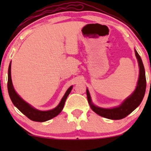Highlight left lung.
<instances>
[{
	"mask_svg": "<svg viewBox=\"0 0 151 151\" xmlns=\"http://www.w3.org/2000/svg\"><path fill=\"white\" fill-rule=\"evenodd\" d=\"M135 53L138 59L140 68L138 84H137L136 89L134 92L129 97L126 99L125 101L121 104V106L113 109H103L96 106L91 103L89 92L88 89H86V95H87L88 101H89L90 106L93 111L98 115L106 118V119H112V120H119L127 116L141 103L142 100L144 97L145 89H146V79H145L144 66H143L141 57L137 52L136 50H135Z\"/></svg>",
	"mask_w": 151,
	"mask_h": 151,
	"instance_id": "1",
	"label": "left lung"
}]
</instances>
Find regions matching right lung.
Here are the masks:
<instances>
[{
    "label": "right lung",
    "instance_id": "add662e5",
    "mask_svg": "<svg viewBox=\"0 0 151 151\" xmlns=\"http://www.w3.org/2000/svg\"><path fill=\"white\" fill-rule=\"evenodd\" d=\"M10 68H11V65H9L8 67V93L10 99L15 106L18 108L20 111L22 112L24 115H25L28 119L34 121H37V122H44V121H48L52 118L57 116L60 112L62 111L63 109L64 105H65V101L67 99V96L70 94L71 90L72 89V86H71L67 91H66L65 94L62 97L61 101L59 104V105L56 108L50 111H39L37 109H34L33 107L31 106L22 100L20 96L15 92L14 88H13V83H12L11 79V74H10Z\"/></svg>",
    "mask_w": 151,
    "mask_h": 151
}]
</instances>
